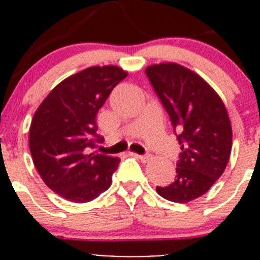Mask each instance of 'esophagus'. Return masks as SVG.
Listing matches in <instances>:
<instances>
[{"instance_id": "obj_1", "label": "esophagus", "mask_w": 260, "mask_h": 260, "mask_svg": "<svg viewBox=\"0 0 260 260\" xmlns=\"http://www.w3.org/2000/svg\"><path fill=\"white\" fill-rule=\"evenodd\" d=\"M129 154L133 157H137V158H140L142 162H147L149 159L148 154H137V153H133V152H131Z\"/></svg>"}]
</instances>
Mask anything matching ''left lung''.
<instances>
[{"label":"left lung","mask_w":260,"mask_h":260,"mask_svg":"<svg viewBox=\"0 0 260 260\" xmlns=\"http://www.w3.org/2000/svg\"><path fill=\"white\" fill-rule=\"evenodd\" d=\"M146 75L181 145L174 182L156 191L169 201L188 203L208 192L226 167L233 145L229 115L216 91L182 65L154 64Z\"/></svg>","instance_id":"8db88e82"}]
</instances>
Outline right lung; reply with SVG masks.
I'll return each mask as SVG.
<instances>
[{"mask_svg": "<svg viewBox=\"0 0 260 260\" xmlns=\"http://www.w3.org/2000/svg\"><path fill=\"white\" fill-rule=\"evenodd\" d=\"M127 77L115 65L90 67L57 84L39 106L30 125L34 165L49 188L73 203H88L112 185L117 157L88 153L101 142L96 113Z\"/></svg>", "mask_w": 260, "mask_h": 260, "instance_id": "obj_1", "label": "right lung"}]
</instances>
